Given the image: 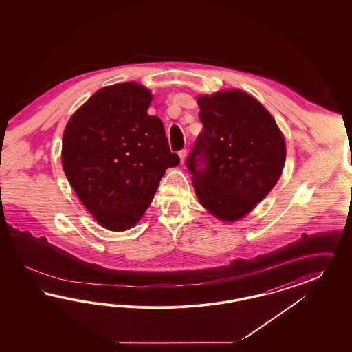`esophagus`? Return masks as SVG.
Segmentation results:
<instances>
[{
    "label": "esophagus",
    "instance_id": "esophagus-1",
    "mask_svg": "<svg viewBox=\"0 0 352 352\" xmlns=\"http://www.w3.org/2000/svg\"><path fill=\"white\" fill-rule=\"evenodd\" d=\"M178 155H179V157H181V162L183 164V162L186 161V157H187V149H181V151L178 152Z\"/></svg>",
    "mask_w": 352,
    "mask_h": 352
}]
</instances>
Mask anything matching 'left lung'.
Returning a JSON list of instances; mask_svg holds the SVG:
<instances>
[{
    "mask_svg": "<svg viewBox=\"0 0 352 352\" xmlns=\"http://www.w3.org/2000/svg\"><path fill=\"white\" fill-rule=\"evenodd\" d=\"M203 122L186 161L204 208L222 221L245 217L275 187L285 142L274 118L241 90L197 99Z\"/></svg>",
    "mask_w": 352,
    "mask_h": 352,
    "instance_id": "left-lung-1",
    "label": "left lung"
}]
</instances>
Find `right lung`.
Returning <instances> with one entry per match:
<instances>
[{"label":"right lung","instance_id":"1","mask_svg":"<svg viewBox=\"0 0 352 352\" xmlns=\"http://www.w3.org/2000/svg\"><path fill=\"white\" fill-rule=\"evenodd\" d=\"M152 96L135 82L98 90L68 121L64 173L76 195L107 230L140 219L168 168L179 164L164 124L147 113Z\"/></svg>","mask_w":352,"mask_h":352}]
</instances>
